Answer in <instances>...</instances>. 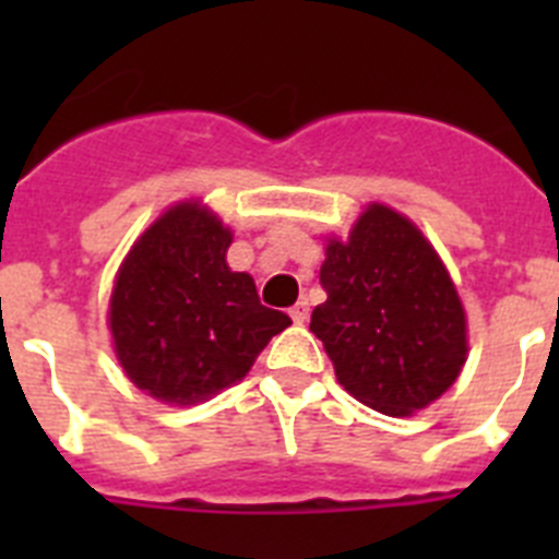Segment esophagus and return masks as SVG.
<instances>
[{
    "instance_id": "34e87169",
    "label": "esophagus",
    "mask_w": 559,
    "mask_h": 559,
    "mask_svg": "<svg viewBox=\"0 0 559 559\" xmlns=\"http://www.w3.org/2000/svg\"><path fill=\"white\" fill-rule=\"evenodd\" d=\"M308 313H310L308 302H296L294 308H290V319H294V324H305V322H308Z\"/></svg>"
}]
</instances>
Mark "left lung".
Masks as SVG:
<instances>
[{"instance_id": "1", "label": "left lung", "mask_w": 559, "mask_h": 559, "mask_svg": "<svg viewBox=\"0 0 559 559\" xmlns=\"http://www.w3.org/2000/svg\"><path fill=\"white\" fill-rule=\"evenodd\" d=\"M328 302L310 316L335 378L389 417L431 406L467 360V319L445 263L392 206L369 204L347 240H328Z\"/></svg>"}]
</instances>
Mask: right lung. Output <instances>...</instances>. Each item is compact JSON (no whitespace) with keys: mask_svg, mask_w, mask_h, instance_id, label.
Segmentation results:
<instances>
[{"mask_svg":"<svg viewBox=\"0 0 559 559\" xmlns=\"http://www.w3.org/2000/svg\"><path fill=\"white\" fill-rule=\"evenodd\" d=\"M229 226L201 201L153 221L122 260L111 290L114 353L131 383L192 406L243 380L290 319L260 305L254 280L226 265Z\"/></svg>","mask_w":559,"mask_h":559,"instance_id":"right-lung-1","label":"right lung"}]
</instances>
